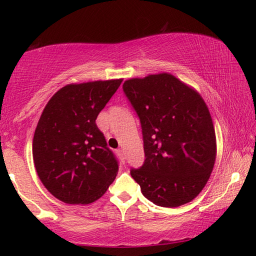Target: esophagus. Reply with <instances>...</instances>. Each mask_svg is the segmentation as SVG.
<instances>
[{"mask_svg": "<svg viewBox=\"0 0 256 256\" xmlns=\"http://www.w3.org/2000/svg\"><path fill=\"white\" fill-rule=\"evenodd\" d=\"M116 152H118V156L120 157V162H125V154H124V151H123L122 149H118V151H116Z\"/></svg>", "mask_w": 256, "mask_h": 256, "instance_id": "obj_1", "label": "esophagus"}]
</instances>
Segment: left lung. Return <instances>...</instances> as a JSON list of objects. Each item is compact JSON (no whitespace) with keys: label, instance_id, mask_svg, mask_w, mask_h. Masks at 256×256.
I'll use <instances>...</instances> for the list:
<instances>
[{"label":"left lung","instance_id":"obj_1","mask_svg":"<svg viewBox=\"0 0 256 256\" xmlns=\"http://www.w3.org/2000/svg\"><path fill=\"white\" fill-rule=\"evenodd\" d=\"M124 94L140 118L146 160L131 176L156 206L196 198L214 170L216 142L206 104L170 73L132 78Z\"/></svg>","mask_w":256,"mask_h":256}]
</instances>
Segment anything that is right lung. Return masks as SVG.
<instances>
[{
    "mask_svg": "<svg viewBox=\"0 0 256 256\" xmlns=\"http://www.w3.org/2000/svg\"><path fill=\"white\" fill-rule=\"evenodd\" d=\"M123 79L71 84L47 102L32 140L38 177L68 204H89L114 182L118 164L96 118Z\"/></svg>",
    "mask_w": 256,
    "mask_h": 256,
    "instance_id": "obj_1",
    "label": "right lung"
}]
</instances>
